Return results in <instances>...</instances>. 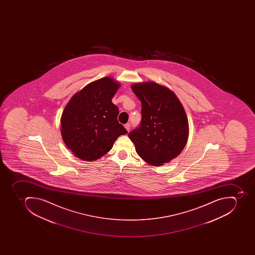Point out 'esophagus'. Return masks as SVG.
Returning a JSON list of instances; mask_svg holds the SVG:
<instances>
[{
	"label": "esophagus",
	"instance_id": "34e87169",
	"mask_svg": "<svg viewBox=\"0 0 255 255\" xmlns=\"http://www.w3.org/2000/svg\"><path fill=\"white\" fill-rule=\"evenodd\" d=\"M125 128L127 129V130H128V131H129V130H130V124H129V123H128V124H126V125H125Z\"/></svg>",
	"mask_w": 255,
	"mask_h": 255
}]
</instances>
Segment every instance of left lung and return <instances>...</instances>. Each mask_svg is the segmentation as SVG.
I'll return each mask as SVG.
<instances>
[{"label":"left lung","instance_id":"1","mask_svg":"<svg viewBox=\"0 0 255 255\" xmlns=\"http://www.w3.org/2000/svg\"><path fill=\"white\" fill-rule=\"evenodd\" d=\"M131 89L141 101L142 120L128 137L146 163L162 166L176 158L187 144L184 108L173 91L153 81L135 83Z\"/></svg>","mask_w":255,"mask_h":255}]
</instances>
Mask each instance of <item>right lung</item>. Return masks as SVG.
Listing matches in <instances>:
<instances>
[{
	"instance_id": "right-lung-1",
	"label": "right lung",
	"mask_w": 255,
	"mask_h": 255,
	"mask_svg": "<svg viewBox=\"0 0 255 255\" xmlns=\"http://www.w3.org/2000/svg\"><path fill=\"white\" fill-rule=\"evenodd\" d=\"M121 84L106 76L95 80L71 98L60 118L64 143L75 156L97 160L113 148L115 141L128 133L119 124V109L112 102Z\"/></svg>"
}]
</instances>
